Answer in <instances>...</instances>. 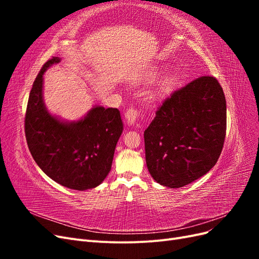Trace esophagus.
Masks as SVG:
<instances>
[{"mask_svg":"<svg viewBox=\"0 0 259 259\" xmlns=\"http://www.w3.org/2000/svg\"><path fill=\"white\" fill-rule=\"evenodd\" d=\"M139 116V110L135 107H130L125 112V120L128 124H134Z\"/></svg>","mask_w":259,"mask_h":259,"instance_id":"1","label":"esophagus"}]
</instances>
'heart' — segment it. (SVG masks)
Listing matches in <instances>:
<instances>
[{"label": "heart", "mask_w": 259, "mask_h": 259, "mask_svg": "<svg viewBox=\"0 0 259 259\" xmlns=\"http://www.w3.org/2000/svg\"><path fill=\"white\" fill-rule=\"evenodd\" d=\"M155 75H156V74H152L151 76L154 77ZM170 85H171V77H166V79L164 80L163 83H162L160 92H165V91H167V90L170 88Z\"/></svg>", "instance_id": "heart-1"}]
</instances>
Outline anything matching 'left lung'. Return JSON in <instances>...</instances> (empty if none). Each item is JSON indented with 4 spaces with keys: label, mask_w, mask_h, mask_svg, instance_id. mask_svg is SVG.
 <instances>
[{
    "label": "left lung",
    "mask_w": 259,
    "mask_h": 259,
    "mask_svg": "<svg viewBox=\"0 0 259 259\" xmlns=\"http://www.w3.org/2000/svg\"><path fill=\"white\" fill-rule=\"evenodd\" d=\"M227 128L223 88L203 75L170 94L144 133L146 163L156 183L180 188L213 167Z\"/></svg>",
    "instance_id": "1"
}]
</instances>
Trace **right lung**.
Here are the masks:
<instances>
[{
    "instance_id": "add662e5",
    "label": "right lung",
    "mask_w": 259,
    "mask_h": 259,
    "mask_svg": "<svg viewBox=\"0 0 259 259\" xmlns=\"http://www.w3.org/2000/svg\"><path fill=\"white\" fill-rule=\"evenodd\" d=\"M60 59L53 57L36 75L27 105L25 133L34 161L55 182L74 190L103 183L111 169L115 146L123 132L116 108H93L84 119L60 122L43 103V74Z\"/></svg>"
}]
</instances>
